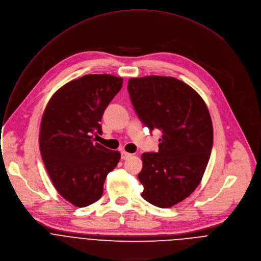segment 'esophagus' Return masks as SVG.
I'll return each instance as SVG.
<instances>
[{"label":"esophagus","mask_w":261,"mask_h":261,"mask_svg":"<svg viewBox=\"0 0 261 261\" xmlns=\"http://www.w3.org/2000/svg\"><path fill=\"white\" fill-rule=\"evenodd\" d=\"M130 156H132L130 153L125 152V151H121V159H122V160H127V159H129Z\"/></svg>","instance_id":"1"}]
</instances>
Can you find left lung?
<instances>
[{
	"label": "left lung",
	"instance_id": "left-lung-1",
	"mask_svg": "<svg viewBox=\"0 0 261 261\" xmlns=\"http://www.w3.org/2000/svg\"><path fill=\"white\" fill-rule=\"evenodd\" d=\"M127 90L144 125L163 134L159 151L142 154V197L154 206L171 207L189 197L204 174L214 142L208 109L192 87L175 77H133Z\"/></svg>",
	"mask_w": 261,
	"mask_h": 261
}]
</instances>
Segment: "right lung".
Returning <instances> with one entry per match:
<instances>
[{
	"instance_id": "obj_1",
	"label": "right lung",
	"mask_w": 261,
	"mask_h": 261,
	"mask_svg": "<svg viewBox=\"0 0 261 261\" xmlns=\"http://www.w3.org/2000/svg\"><path fill=\"white\" fill-rule=\"evenodd\" d=\"M123 80L111 74H86L57 90L44 110L39 146L48 176L65 200L86 207L100 199L109 173L120 152L95 143L103 112Z\"/></svg>"
}]
</instances>
